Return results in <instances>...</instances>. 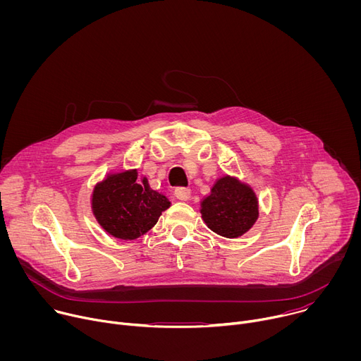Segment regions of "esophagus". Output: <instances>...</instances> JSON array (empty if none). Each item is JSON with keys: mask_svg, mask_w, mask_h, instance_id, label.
Returning a JSON list of instances; mask_svg holds the SVG:
<instances>
[{"mask_svg": "<svg viewBox=\"0 0 361 361\" xmlns=\"http://www.w3.org/2000/svg\"><path fill=\"white\" fill-rule=\"evenodd\" d=\"M174 194H176V197H177L178 200L185 201V200H188V198H190L191 190H190V188H187V187H177V188H176V191H174Z\"/></svg>", "mask_w": 361, "mask_h": 361, "instance_id": "esophagus-1", "label": "esophagus"}]
</instances>
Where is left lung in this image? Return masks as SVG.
<instances>
[{
  "label": "left lung",
  "instance_id": "8db88e82",
  "mask_svg": "<svg viewBox=\"0 0 361 361\" xmlns=\"http://www.w3.org/2000/svg\"><path fill=\"white\" fill-rule=\"evenodd\" d=\"M201 205L209 228L227 238L243 235L259 217V202L252 190L231 177L220 178Z\"/></svg>",
  "mask_w": 361,
  "mask_h": 361
}]
</instances>
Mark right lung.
<instances>
[{
	"mask_svg": "<svg viewBox=\"0 0 361 361\" xmlns=\"http://www.w3.org/2000/svg\"><path fill=\"white\" fill-rule=\"evenodd\" d=\"M170 201L149 188L147 178L137 180V171L107 177L92 194V210L98 223L113 237L134 240L145 234Z\"/></svg>",
	"mask_w": 361,
	"mask_h": 361,
	"instance_id": "obj_1",
	"label": "right lung"
}]
</instances>
